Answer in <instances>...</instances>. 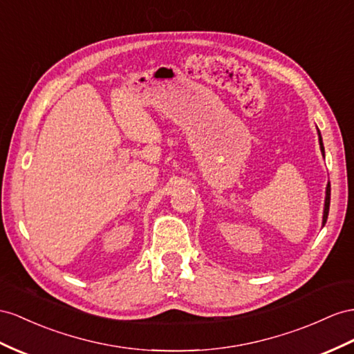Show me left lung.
I'll return each instance as SVG.
<instances>
[{"mask_svg": "<svg viewBox=\"0 0 354 354\" xmlns=\"http://www.w3.org/2000/svg\"><path fill=\"white\" fill-rule=\"evenodd\" d=\"M319 131V142H320V149H322V153L324 156V147H323V140H322V134H320V130ZM329 205H330V184H328V187H326V198H324V211H323V225L326 224V220H328V215H329Z\"/></svg>", "mask_w": 354, "mask_h": 354, "instance_id": "8db88e82", "label": "left lung"}]
</instances>
